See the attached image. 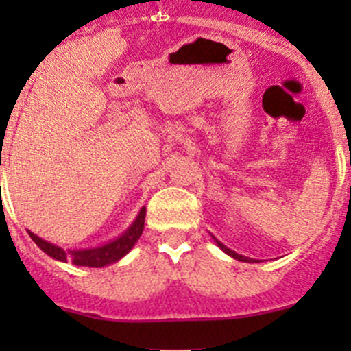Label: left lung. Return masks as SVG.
Returning a JSON list of instances; mask_svg holds the SVG:
<instances>
[{
  "label": "left lung",
  "mask_w": 351,
  "mask_h": 351,
  "mask_svg": "<svg viewBox=\"0 0 351 351\" xmlns=\"http://www.w3.org/2000/svg\"><path fill=\"white\" fill-rule=\"evenodd\" d=\"M215 243L219 244V247H221L222 251H226V253H228L229 256L236 258V260H239V261H253V260H250V258H246V256H241V254H238V253H236V251H232V250H229V247H226L224 244H222L221 241H217V239H215Z\"/></svg>",
  "instance_id": "8db88e82"
}]
</instances>
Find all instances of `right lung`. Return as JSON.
<instances>
[{
  "mask_svg": "<svg viewBox=\"0 0 351 351\" xmlns=\"http://www.w3.org/2000/svg\"><path fill=\"white\" fill-rule=\"evenodd\" d=\"M144 219H146V207L141 208L139 215H137L136 222L130 226V229L127 232H123L120 238H117L115 241L105 244V246L93 247V250H74V251H64L62 247L54 246V244L44 241L38 236H35L34 232L28 231L30 238L34 239L35 244L40 247L44 253H47L49 256H52L54 260L59 261H73L77 267H91V268H100L105 265L115 263L120 258L125 256L130 250H132L134 244L137 243V239L141 238L144 229Z\"/></svg>",
  "mask_w": 351,
  "mask_h": 351,
  "instance_id": "obj_1",
  "label": "right lung"
}]
</instances>
